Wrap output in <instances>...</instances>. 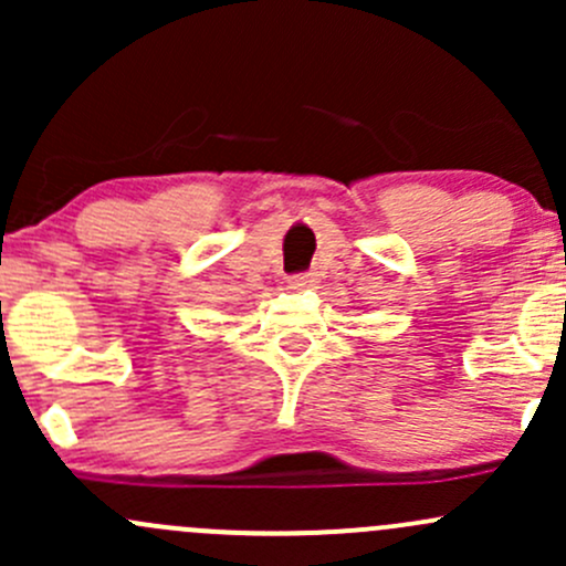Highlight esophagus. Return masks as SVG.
<instances>
[{
    "label": "esophagus",
    "mask_w": 566,
    "mask_h": 566,
    "mask_svg": "<svg viewBox=\"0 0 566 566\" xmlns=\"http://www.w3.org/2000/svg\"><path fill=\"white\" fill-rule=\"evenodd\" d=\"M315 283H318V277H315L313 272H300V275L289 277L291 289H310V285H315Z\"/></svg>",
    "instance_id": "obj_1"
}]
</instances>
